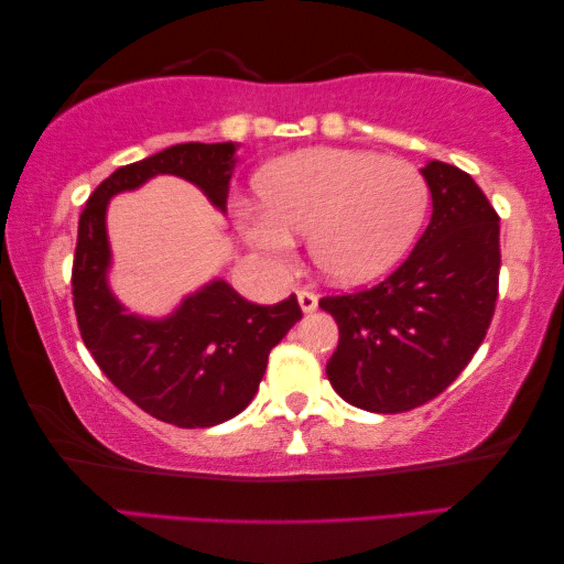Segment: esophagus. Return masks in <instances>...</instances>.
I'll return each instance as SVG.
<instances>
[{"instance_id":"34e87169","label":"esophagus","mask_w":564,"mask_h":564,"mask_svg":"<svg viewBox=\"0 0 564 564\" xmlns=\"http://www.w3.org/2000/svg\"><path fill=\"white\" fill-rule=\"evenodd\" d=\"M297 300H300V307L304 312H315L317 310V294L312 290H300L297 292Z\"/></svg>"}]
</instances>
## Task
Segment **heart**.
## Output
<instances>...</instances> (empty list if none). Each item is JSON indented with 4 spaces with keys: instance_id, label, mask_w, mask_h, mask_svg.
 <instances>
[{
    "instance_id": "heart-1",
    "label": "heart",
    "mask_w": 564,
    "mask_h": 564,
    "mask_svg": "<svg viewBox=\"0 0 564 564\" xmlns=\"http://www.w3.org/2000/svg\"><path fill=\"white\" fill-rule=\"evenodd\" d=\"M267 212H242L249 242L276 262L310 237L312 257L335 282L380 276L408 254L430 207V184L414 164L375 152L307 150L260 174Z\"/></svg>"
}]
</instances>
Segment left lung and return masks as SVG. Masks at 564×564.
Listing matches in <instances>:
<instances>
[{"mask_svg": "<svg viewBox=\"0 0 564 564\" xmlns=\"http://www.w3.org/2000/svg\"><path fill=\"white\" fill-rule=\"evenodd\" d=\"M432 219L408 260L375 288L327 294L339 345L327 362L337 394L397 414L435 400L482 345L500 290V217L467 172L422 170Z\"/></svg>", "mask_w": 564, "mask_h": 564, "instance_id": "1", "label": "left lung"}]
</instances>
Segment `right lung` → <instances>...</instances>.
Here are the masks:
<instances>
[{"instance_id":"right-lung-1","label":"right lung","mask_w":564,"mask_h":564,"mask_svg":"<svg viewBox=\"0 0 564 564\" xmlns=\"http://www.w3.org/2000/svg\"><path fill=\"white\" fill-rule=\"evenodd\" d=\"M232 154V142L174 144L109 174L79 215L72 262L79 335L119 392L152 417L184 430L232 420L252 402L272 347L302 319L297 294L270 307L239 297L227 282H212L162 322L124 315L105 280V209L117 192L140 187L154 174L195 182L225 207Z\"/></svg>"}]
</instances>
